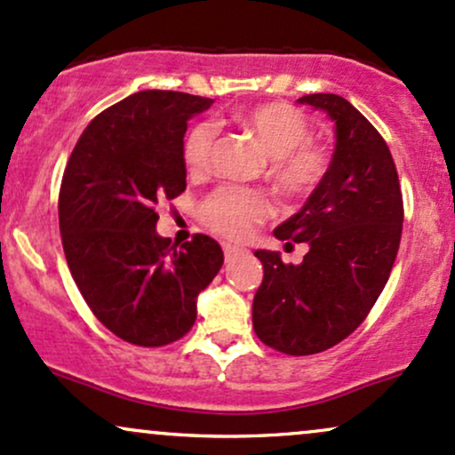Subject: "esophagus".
<instances>
[{"label": "esophagus", "mask_w": 455, "mask_h": 455, "mask_svg": "<svg viewBox=\"0 0 455 455\" xmlns=\"http://www.w3.org/2000/svg\"><path fill=\"white\" fill-rule=\"evenodd\" d=\"M223 253H226V259H234L236 258V255H241V253H244V249L243 247H236V244H223Z\"/></svg>", "instance_id": "esophagus-1"}]
</instances>
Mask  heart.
I'll list each match as a JSON object with an SVG mask.
<instances>
[{
	"mask_svg": "<svg viewBox=\"0 0 455 455\" xmlns=\"http://www.w3.org/2000/svg\"><path fill=\"white\" fill-rule=\"evenodd\" d=\"M241 129L273 159L270 176L290 196H307L323 182L329 156L309 141L307 117L288 103H262L234 116ZM214 126L200 122L188 131L182 156L188 170H206L211 159ZM206 221L229 238H243L253 223L270 214L267 196L243 188H221L204 206Z\"/></svg>",
	"mask_w": 455,
	"mask_h": 455,
	"instance_id": "b5f03b06",
	"label": "heart"
}]
</instances>
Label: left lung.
I'll list each match as a JSON object with an SVG mask.
<instances>
[{
	"mask_svg": "<svg viewBox=\"0 0 455 455\" xmlns=\"http://www.w3.org/2000/svg\"><path fill=\"white\" fill-rule=\"evenodd\" d=\"M331 117L335 150L323 182L275 228L279 241L307 243L300 264L258 249L264 279L253 296V331L270 348L303 356L339 344L374 307L402 238L400 180L380 132L338 94H307Z\"/></svg>",
	"mask_w": 455,
	"mask_h": 455,
	"instance_id": "obj_1",
	"label": "left lung"
}]
</instances>
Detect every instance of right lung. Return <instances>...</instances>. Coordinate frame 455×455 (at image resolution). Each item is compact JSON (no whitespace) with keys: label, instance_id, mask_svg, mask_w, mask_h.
<instances>
[{"label":"right lung","instance_id":"right-lung-1","mask_svg":"<svg viewBox=\"0 0 455 455\" xmlns=\"http://www.w3.org/2000/svg\"><path fill=\"white\" fill-rule=\"evenodd\" d=\"M212 103L185 92H135L90 122L66 165L60 232L70 275L96 318L135 346L188 333L197 294L223 264L221 244L204 234L170 247L155 211L187 188V122Z\"/></svg>","mask_w":455,"mask_h":455}]
</instances>
